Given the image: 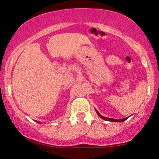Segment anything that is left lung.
Wrapping results in <instances>:
<instances>
[{
    "label": "left lung",
    "instance_id": "1",
    "mask_svg": "<svg viewBox=\"0 0 159 159\" xmlns=\"http://www.w3.org/2000/svg\"><path fill=\"white\" fill-rule=\"evenodd\" d=\"M95 110H96V109H95ZM96 112L98 113V116L100 117H101L102 119H103V120H105L111 121V122H123V121L126 120V119H127L129 117H126V118H124V119H120V120H119V119H112V118H109V117H106L102 116V115H101L100 113H99V111H98V110H96Z\"/></svg>",
    "mask_w": 159,
    "mask_h": 159
}]
</instances>
